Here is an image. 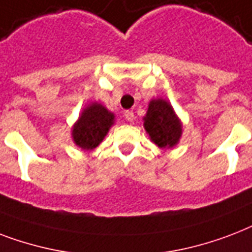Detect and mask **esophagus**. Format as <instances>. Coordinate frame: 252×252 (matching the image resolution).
<instances>
[{
    "mask_svg": "<svg viewBox=\"0 0 252 252\" xmlns=\"http://www.w3.org/2000/svg\"><path fill=\"white\" fill-rule=\"evenodd\" d=\"M125 118L128 121V122H132L134 121V113L132 112H125Z\"/></svg>",
    "mask_w": 252,
    "mask_h": 252,
    "instance_id": "34e87169",
    "label": "esophagus"
}]
</instances>
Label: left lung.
I'll list each match as a JSON object with an SVG mask.
<instances>
[{
    "mask_svg": "<svg viewBox=\"0 0 252 252\" xmlns=\"http://www.w3.org/2000/svg\"><path fill=\"white\" fill-rule=\"evenodd\" d=\"M144 128L160 148L173 147L181 136V124L172 106L164 99H154L144 117Z\"/></svg>",
    "mask_w": 252,
    "mask_h": 252,
    "instance_id": "left-lung-1",
    "label": "left lung"
}]
</instances>
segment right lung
Here are the masks:
<instances>
[{
	"label": "right lung",
	"instance_id": "add662e5",
	"mask_svg": "<svg viewBox=\"0 0 252 252\" xmlns=\"http://www.w3.org/2000/svg\"><path fill=\"white\" fill-rule=\"evenodd\" d=\"M113 121L114 114L108 112V109H105L102 105L97 102L89 105L83 112L72 131L75 143L83 150H93L108 134Z\"/></svg>",
	"mask_w": 252,
	"mask_h": 252
}]
</instances>
